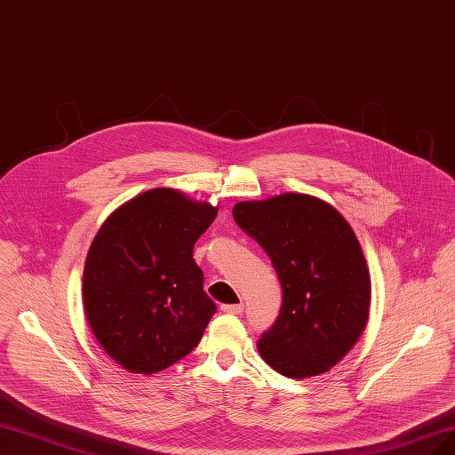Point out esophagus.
<instances>
[{"label":"esophagus","mask_w":455,"mask_h":455,"mask_svg":"<svg viewBox=\"0 0 455 455\" xmlns=\"http://www.w3.org/2000/svg\"><path fill=\"white\" fill-rule=\"evenodd\" d=\"M220 310H222L224 314H243L244 306H243V304H222Z\"/></svg>","instance_id":"esophagus-1"}]
</instances>
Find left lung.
<instances>
[{
	"label": "left lung",
	"mask_w": 455,
	"mask_h": 455,
	"mask_svg": "<svg viewBox=\"0 0 455 455\" xmlns=\"http://www.w3.org/2000/svg\"><path fill=\"white\" fill-rule=\"evenodd\" d=\"M233 218L267 251L282 283L276 323L258 341L267 364L289 379L326 373L370 317L364 251L341 212L310 194L241 202Z\"/></svg>",
	"instance_id": "obj_1"
}]
</instances>
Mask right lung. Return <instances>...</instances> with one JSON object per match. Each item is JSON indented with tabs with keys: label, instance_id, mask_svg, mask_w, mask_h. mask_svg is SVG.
I'll return each mask as SVG.
<instances>
[{
	"label": "right lung",
	"instance_id": "add662e5",
	"mask_svg": "<svg viewBox=\"0 0 455 455\" xmlns=\"http://www.w3.org/2000/svg\"><path fill=\"white\" fill-rule=\"evenodd\" d=\"M218 207L153 188L117 207L89 246L82 299L100 347L131 373L153 375L187 356L216 312L194 244Z\"/></svg>",
	"mask_w": 455,
	"mask_h": 455
}]
</instances>
